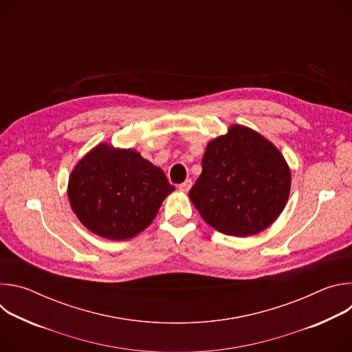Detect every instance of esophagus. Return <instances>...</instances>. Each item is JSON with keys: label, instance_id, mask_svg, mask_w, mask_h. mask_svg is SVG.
Returning a JSON list of instances; mask_svg holds the SVG:
<instances>
[{"label": "esophagus", "instance_id": "1", "mask_svg": "<svg viewBox=\"0 0 352 352\" xmlns=\"http://www.w3.org/2000/svg\"><path fill=\"white\" fill-rule=\"evenodd\" d=\"M190 186H192V181H190V179H186V181H184L178 188H179L181 192H188V190L190 189Z\"/></svg>", "mask_w": 352, "mask_h": 352}]
</instances>
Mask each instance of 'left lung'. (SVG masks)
Listing matches in <instances>:
<instances>
[{
  "label": "left lung",
  "mask_w": 352,
  "mask_h": 352,
  "mask_svg": "<svg viewBox=\"0 0 352 352\" xmlns=\"http://www.w3.org/2000/svg\"><path fill=\"white\" fill-rule=\"evenodd\" d=\"M289 189L291 170L280 150L259 132L234 124L208 143L189 199L209 226L242 238L277 220Z\"/></svg>",
  "instance_id": "1"
}]
</instances>
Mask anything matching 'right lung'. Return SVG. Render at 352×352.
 Instances as JSON below:
<instances>
[{
    "label": "right lung",
    "instance_id": "add662e5",
    "mask_svg": "<svg viewBox=\"0 0 352 352\" xmlns=\"http://www.w3.org/2000/svg\"><path fill=\"white\" fill-rule=\"evenodd\" d=\"M173 190L163 170L138 150L102 142L75 164L67 193L72 212L89 231L124 241L152 224Z\"/></svg>",
    "mask_w": 352,
    "mask_h": 352
}]
</instances>
